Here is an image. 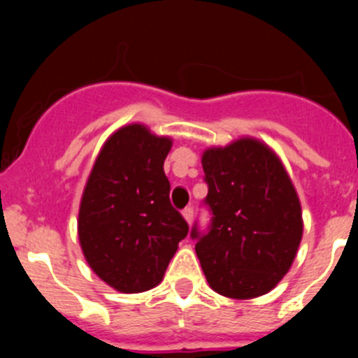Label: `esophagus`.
I'll use <instances>...</instances> for the list:
<instances>
[{
    "mask_svg": "<svg viewBox=\"0 0 358 358\" xmlns=\"http://www.w3.org/2000/svg\"><path fill=\"white\" fill-rule=\"evenodd\" d=\"M182 217L186 218V222H192V220H194V208H185V210H182Z\"/></svg>",
    "mask_w": 358,
    "mask_h": 358,
    "instance_id": "esophagus-1",
    "label": "esophagus"
}]
</instances>
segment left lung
<instances>
[{
	"label": "left lung",
	"mask_w": 358,
	"mask_h": 358,
	"mask_svg": "<svg viewBox=\"0 0 358 358\" xmlns=\"http://www.w3.org/2000/svg\"><path fill=\"white\" fill-rule=\"evenodd\" d=\"M211 218L189 236L215 292L235 299L262 296L278 285L301 242V206L273 150L260 141H235L202 156Z\"/></svg>",
	"instance_id": "1"
}]
</instances>
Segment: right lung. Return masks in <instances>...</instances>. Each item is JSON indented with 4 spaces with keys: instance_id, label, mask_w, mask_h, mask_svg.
Returning a JSON list of instances; mask_svg holds the SVG:
<instances>
[{
    "instance_id": "obj_1",
    "label": "right lung",
    "mask_w": 358,
    "mask_h": 358,
    "mask_svg": "<svg viewBox=\"0 0 358 358\" xmlns=\"http://www.w3.org/2000/svg\"><path fill=\"white\" fill-rule=\"evenodd\" d=\"M172 141L134 123L110 136L98 154L78 213L85 260L107 285L125 294L159 285L188 235L170 202L163 163Z\"/></svg>"
}]
</instances>
